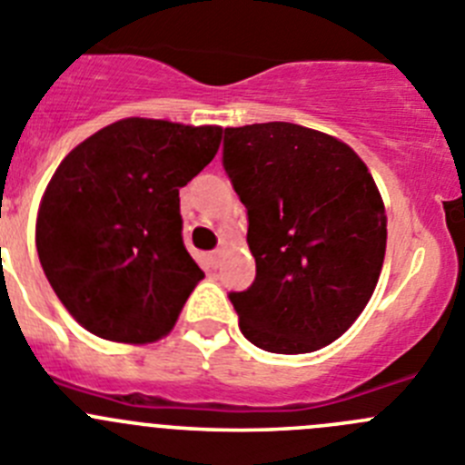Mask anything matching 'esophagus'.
<instances>
[{"label":"esophagus","mask_w":465,"mask_h":465,"mask_svg":"<svg viewBox=\"0 0 465 465\" xmlns=\"http://www.w3.org/2000/svg\"><path fill=\"white\" fill-rule=\"evenodd\" d=\"M206 263H208V268H218V263H220V252H218V250H215V252L208 254Z\"/></svg>","instance_id":"1"}]
</instances>
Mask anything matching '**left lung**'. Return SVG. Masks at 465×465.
<instances>
[{
    "instance_id": "obj_1",
    "label": "left lung",
    "mask_w": 465,
    "mask_h": 465,
    "mask_svg": "<svg viewBox=\"0 0 465 465\" xmlns=\"http://www.w3.org/2000/svg\"><path fill=\"white\" fill-rule=\"evenodd\" d=\"M223 164L247 208L257 277L232 292L245 340L271 353H312L349 331L379 282L388 218L367 164L349 144L271 121L224 128Z\"/></svg>"
}]
</instances>
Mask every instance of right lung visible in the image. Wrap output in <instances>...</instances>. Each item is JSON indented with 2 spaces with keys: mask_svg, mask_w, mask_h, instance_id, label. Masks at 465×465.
Listing matches in <instances>:
<instances>
[{
  "mask_svg": "<svg viewBox=\"0 0 465 465\" xmlns=\"http://www.w3.org/2000/svg\"><path fill=\"white\" fill-rule=\"evenodd\" d=\"M220 125L130 116L77 144L36 220L43 272L94 335L149 344L173 328L203 277L183 245L179 190L220 149Z\"/></svg>",
  "mask_w": 465,
  "mask_h": 465,
  "instance_id": "add662e5",
  "label": "right lung"
}]
</instances>
